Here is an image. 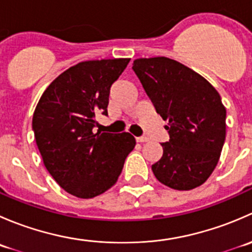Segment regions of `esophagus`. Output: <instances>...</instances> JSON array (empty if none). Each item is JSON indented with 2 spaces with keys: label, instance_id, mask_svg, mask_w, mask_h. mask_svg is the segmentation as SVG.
I'll use <instances>...</instances> for the list:
<instances>
[{
  "label": "esophagus",
  "instance_id": "esophagus-1",
  "mask_svg": "<svg viewBox=\"0 0 252 252\" xmlns=\"http://www.w3.org/2000/svg\"><path fill=\"white\" fill-rule=\"evenodd\" d=\"M136 141H138V142H146V141H149V139H147L146 136H140V138H136Z\"/></svg>",
  "mask_w": 252,
  "mask_h": 252
}]
</instances>
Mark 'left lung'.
<instances>
[{"label":"left lung","mask_w":252,"mask_h":252,"mask_svg":"<svg viewBox=\"0 0 252 252\" xmlns=\"http://www.w3.org/2000/svg\"><path fill=\"white\" fill-rule=\"evenodd\" d=\"M133 70L157 113L167 121L169 141L152 164L158 182L175 190L202 185L215 171L225 140V107L218 91L187 65L167 57L138 58Z\"/></svg>","instance_id":"obj_1"}]
</instances>
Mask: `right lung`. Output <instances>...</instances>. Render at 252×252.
<instances>
[{
	"label": "right lung",
	"mask_w": 252,
	"mask_h": 252,
	"mask_svg": "<svg viewBox=\"0 0 252 252\" xmlns=\"http://www.w3.org/2000/svg\"><path fill=\"white\" fill-rule=\"evenodd\" d=\"M130 58L85 61L58 75L32 116L35 140L48 173L73 196L91 199L116 184L135 147L130 133H94L96 114H107L112 84Z\"/></svg>",
	"instance_id": "obj_1"
}]
</instances>
